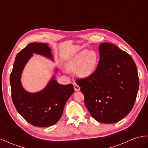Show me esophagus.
Instances as JSON below:
<instances>
[{
	"mask_svg": "<svg viewBox=\"0 0 148 148\" xmlns=\"http://www.w3.org/2000/svg\"><path fill=\"white\" fill-rule=\"evenodd\" d=\"M73 85H74V90L76 91V92H78V91L80 90V87L77 85L76 83H74Z\"/></svg>",
	"mask_w": 148,
	"mask_h": 148,
	"instance_id": "34e87169",
	"label": "esophagus"
}]
</instances>
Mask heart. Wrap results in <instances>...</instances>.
<instances>
[{"label":"heart","mask_w":148,"mask_h":148,"mask_svg":"<svg viewBox=\"0 0 148 148\" xmlns=\"http://www.w3.org/2000/svg\"><path fill=\"white\" fill-rule=\"evenodd\" d=\"M98 60L95 51L83 49L69 60L67 69L70 71L77 70V74L81 77H88L95 72Z\"/></svg>","instance_id":"1"}]
</instances>
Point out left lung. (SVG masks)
I'll list each match as a JSON object with an SVG mask.
<instances>
[{"label": "left lung", "instance_id": "obj_1", "mask_svg": "<svg viewBox=\"0 0 148 148\" xmlns=\"http://www.w3.org/2000/svg\"><path fill=\"white\" fill-rule=\"evenodd\" d=\"M100 60L92 76L76 80L92 117L114 123L132 109L139 87L137 69L129 54L111 43L100 44Z\"/></svg>", "mask_w": 148, "mask_h": 148}]
</instances>
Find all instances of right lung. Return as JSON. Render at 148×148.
<instances>
[{"instance_id":"1","label":"right lung","mask_w":148,"mask_h":148,"mask_svg":"<svg viewBox=\"0 0 148 148\" xmlns=\"http://www.w3.org/2000/svg\"><path fill=\"white\" fill-rule=\"evenodd\" d=\"M48 45L41 42L29 44L16 56L10 75L11 97L16 109L27 121L39 127H48L58 122L66 102L74 93L73 84H59L54 76L39 92L29 93L22 86V72L33 53L53 60Z\"/></svg>"}]
</instances>
